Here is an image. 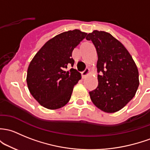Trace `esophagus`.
I'll list each match as a JSON object with an SVG mask.
<instances>
[{"label": "esophagus", "instance_id": "obj_1", "mask_svg": "<svg viewBox=\"0 0 150 150\" xmlns=\"http://www.w3.org/2000/svg\"><path fill=\"white\" fill-rule=\"evenodd\" d=\"M89 69L88 68H86V70H85L83 72H82V77H83V78H86V77L88 76V74H89Z\"/></svg>", "mask_w": 150, "mask_h": 150}]
</instances>
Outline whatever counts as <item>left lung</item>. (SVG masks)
<instances>
[{
	"label": "left lung",
	"mask_w": 150,
	"mask_h": 150,
	"mask_svg": "<svg viewBox=\"0 0 150 150\" xmlns=\"http://www.w3.org/2000/svg\"><path fill=\"white\" fill-rule=\"evenodd\" d=\"M92 41L98 54V86L89 92L97 108L114 113L124 108L137 91L139 71L125 47L111 34L94 30L86 37Z\"/></svg>",
	"instance_id": "8db88e82"
}]
</instances>
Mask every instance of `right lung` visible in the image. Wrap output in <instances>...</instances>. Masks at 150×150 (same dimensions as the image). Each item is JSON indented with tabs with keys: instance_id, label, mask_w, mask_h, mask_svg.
I'll list each match as a JSON object with an SVG mask.
<instances>
[{
	"instance_id": "1",
	"label": "right lung",
	"mask_w": 150,
	"mask_h": 150,
	"mask_svg": "<svg viewBox=\"0 0 150 150\" xmlns=\"http://www.w3.org/2000/svg\"><path fill=\"white\" fill-rule=\"evenodd\" d=\"M87 35L78 29L65 31L52 38L35 54L27 70L29 92L45 108L54 110L70 100L73 88L81 79L73 66L72 52Z\"/></svg>"
}]
</instances>
